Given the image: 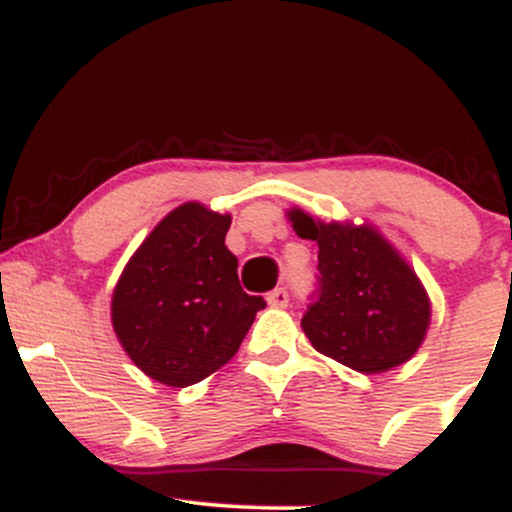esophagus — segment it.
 I'll return each mask as SVG.
<instances>
[{
    "label": "esophagus",
    "mask_w": 512,
    "mask_h": 512,
    "mask_svg": "<svg viewBox=\"0 0 512 512\" xmlns=\"http://www.w3.org/2000/svg\"><path fill=\"white\" fill-rule=\"evenodd\" d=\"M267 303L272 305V308H286L289 305V291L286 289H274L267 293Z\"/></svg>",
    "instance_id": "34e87169"
}]
</instances>
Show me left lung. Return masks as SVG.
<instances>
[{
    "instance_id": "8db88e82",
    "label": "left lung",
    "mask_w": 512,
    "mask_h": 512,
    "mask_svg": "<svg viewBox=\"0 0 512 512\" xmlns=\"http://www.w3.org/2000/svg\"><path fill=\"white\" fill-rule=\"evenodd\" d=\"M291 221L320 248L315 293L301 320L310 344L358 373L409 361L431 320L409 264L373 228L320 223L303 211H291Z\"/></svg>"
}]
</instances>
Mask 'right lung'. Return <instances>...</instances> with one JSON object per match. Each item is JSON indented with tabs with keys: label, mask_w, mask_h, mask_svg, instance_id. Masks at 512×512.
Listing matches in <instances>:
<instances>
[{
	"label": "right lung",
	"mask_w": 512,
	"mask_h": 512,
	"mask_svg": "<svg viewBox=\"0 0 512 512\" xmlns=\"http://www.w3.org/2000/svg\"><path fill=\"white\" fill-rule=\"evenodd\" d=\"M228 228L231 216L182 204L151 231L117 281V339L158 383L187 387L219 370L267 305L240 286Z\"/></svg>",
	"instance_id": "1"
}]
</instances>
